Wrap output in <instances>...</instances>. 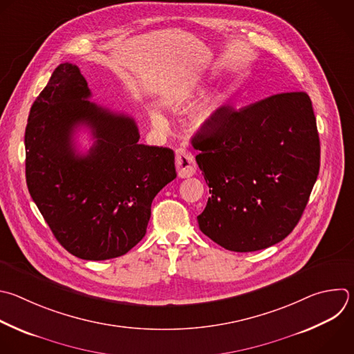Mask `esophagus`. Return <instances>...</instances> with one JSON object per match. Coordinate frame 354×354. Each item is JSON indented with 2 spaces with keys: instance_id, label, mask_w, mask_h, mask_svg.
<instances>
[{
  "instance_id": "34e87169",
  "label": "esophagus",
  "mask_w": 354,
  "mask_h": 354,
  "mask_svg": "<svg viewBox=\"0 0 354 354\" xmlns=\"http://www.w3.org/2000/svg\"><path fill=\"white\" fill-rule=\"evenodd\" d=\"M175 164H176L179 178H189V176H193L194 172H196L194 157L190 151H187L185 149H178L176 150Z\"/></svg>"
}]
</instances>
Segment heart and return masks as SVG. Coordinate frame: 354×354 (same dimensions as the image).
<instances>
[{"label": "heart", "mask_w": 354, "mask_h": 354, "mask_svg": "<svg viewBox=\"0 0 354 354\" xmlns=\"http://www.w3.org/2000/svg\"><path fill=\"white\" fill-rule=\"evenodd\" d=\"M203 91L201 84H186L178 87L174 93L167 97V105L175 111L182 112L187 109L193 100ZM226 101V94L219 93L212 98H208L200 104L189 118V128L194 133H208L219 122V112ZM151 121L156 127L162 128L167 125L165 116L160 111H151Z\"/></svg>", "instance_id": "heart-1"}]
</instances>
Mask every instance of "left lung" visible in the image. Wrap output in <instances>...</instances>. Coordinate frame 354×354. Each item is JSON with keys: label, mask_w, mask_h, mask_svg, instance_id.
I'll return each mask as SVG.
<instances>
[{"label": "left lung", "mask_w": 354, "mask_h": 354, "mask_svg": "<svg viewBox=\"0 0 354 354\" xmlns=\"http://www.w3.org/2000/svg\"><path fill=\"white\" fill-rule=\"evenodd\" d=\"M192 145L209 187L200 230L230 252H257L295 229L319 171V138L307 93L267 97L234 111Z\"/></svg>", "instance_id": "left-lung-1"}]
</instances>
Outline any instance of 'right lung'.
<instances>
[{
	"mask_svg": "<svg viewBox=\"0 0 354 354\" xmlns=\"http://www.w3.org/2000/svg\"><path fill=\"white\" fill-rule=\"evenodd\" d=\"M90 95L76 65L55 68L28 118L26 183L61 246L101 261L143 239L151 203L176 171L171 149L140 145L133 118L90 102ZM82 124L96 139L87 155L73 145Z\"/></svg>",
	"mask_w": 354,
	"mask_h": 354,
	"instance_id": "right-lung-1",
	"label": "right lung"
}]
</instances>
